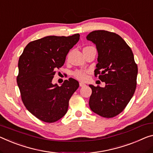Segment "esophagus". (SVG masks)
Wrapping results in <instances>:
<instances>
[{
    "instance_id": "esophagus-1",
    "label": "esophagus",
    "mask_w": 153,
    "mask_h": 153,
    "mask_svg": "<svg viewBox=\"0 0 153 153\" xmlns=\"http://www.w3.org/2000/svg\"><path fill=\"white\" fill-rule=\"evenodd\" d=\"M79 85H80V87H84V86H85V84L84 83H82V82H80Z\"/></svg>"
}]
</instances>
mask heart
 <instances>
[{"label":"heart","instance_id":"obj_1","mask_svg":"<svg viewBox=\"0 0 153 153\" xmlns=\"http://www.w3.org/2000/svg\"><path fill=\"white\" fill-rule=\"evenodd\" d=\"M88 71H85V70H76L73 74L77 79L84 81L88 78Z\"/></svg>","mask_w":153,"mask_h":153}]
</instances>
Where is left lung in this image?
I'll return each instance as SVG.
<instances>
[{
	"mask_svg": "<svg viewBox=\"0 0 153 153\" xmlns=\"http://www.w3.org/2000/svg\"><path fill=\"white\" fill-rule=\"evenodd\" d=\"M87 39L96 44L98 63L95 76L105 82L101 88L90 85L92 90L89 105L99 116L109 118L123 111L135 93L137 65L130 47L115 33L98 30L90 33Z\"/></svg>",
	"mask_w": 153,
	"mask_h": 153,
	"instance_id": "8db88e82",
	"label": "left lung"
}]
</instances>
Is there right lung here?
Instances as JSON below:
<instances>
[{
    "instance_id": "1",
    "label": "right lung",
    "mask_w": 153,
    "mask_h": 153,
    "mask_svg": "<svg viewBox=\"0 0 153 153\" xmlns=\"http://www.w3.org/2000/svg\"><path fill=\"white\" fill-rule=\"evenodd\" d=\"M79 37V33L44 37L29 42L20 55L17 83L21 98L28 111L42 121L52 123L62 118L79 88V82L72 78L61 86L53 84L52 80Z\"/></svg>"
}]
</instances>
